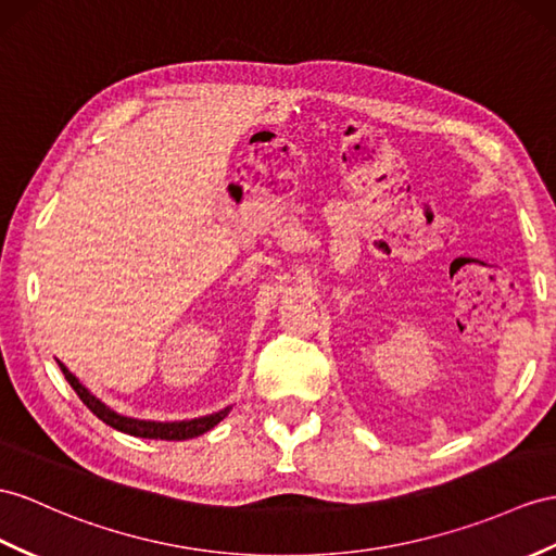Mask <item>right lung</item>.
Segmentation results:
<instances>
[{
  "label": "right lung",
  "instance_id": "obj_1",
  "mask_svg": "<svg viewBox=\"0 0 556 556\" xmlns=\"http://www.w3.org/2000/svg\"><path fill=\"white\" fill-rule=\"evenodd\" d=\"M61 370L65 375V380L71 382V387L75 389V394L79 396V401H83L87 408L97 415L99 419H103L105 425H111L113 429L117 431H125V434H131V437H141V439H162V441H186V439H195L200 434H205V431H210L214 425H219L222 419L226 417V413L231 408H226L222 413H214V415H207V417H198V419H188V422H146V419H131V417H122L117 415L115 410L108 408V405H103L97 396H91L89 391L79 384L75 380L73 372H67V368L63 363Z\"/></svg>",
  "mask_w": 556,
  "mask_h": 556
}]
</instances>
